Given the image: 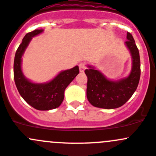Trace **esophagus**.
Segmentation results:
<instances>
[{
    "mask_svg": "<svg viewBox=\"0 0 156 156\" xmlns=\"http://www.w3.org/2000/svg\"><path fill=\"white\" fill-rule=\"evenodd\" d=\"M79 68H80V73H83L84 70L86 69V65L85 63H80L79 65Z\"/></svg>",
    "mask_w": 156,
    "mask_h": 156,
    "instance_id": "esophagus-1",
    "label": "esophagus"
}]
</instances>
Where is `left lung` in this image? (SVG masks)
I'll list each match as a JSON object with an SVG mask.
<instances>
[{
  "label": "left lung",
  "mask_w": 156,
  "mask_h": 156,
  "mask_svg": "<svg viewBox=\"0 0 156 156\" xmlns=\"http://www.w3.org/2000/svg\"><path fill=\"white\" fill-rule=\"evenodd\" d=\"M125 44L132 56V69L129 76L119 80H111L94 66L85 70L87 76V96L95 107L116 109L125 104L137 89L140 79V57L133 35L127 33Z\"/></svg>",
  "instance_id": "8db88e82"
}]
</instances>
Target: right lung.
Here are the masks:
<instances>
[{
  "mask_svg": "<svg viewBox=\"0 0 156 156\" xmlns=\"http://www.w3.org/2000/svg\"><path fill=\"white\" fill-rule=\"evenodd\" d=\"M44 30H35L25 35L15 53L14 78L20 96L32 107L38 110H50L59 107L64 99V91L79 74V66L61 71L52 80L44 83H33L23 75L21 69L22 56L34 37Z\"/></svg>",
  "mask_w": 156,
  "mask_h": 156,
  "instance_id": "1",
  "label": "right lung"
}]
</instances>
